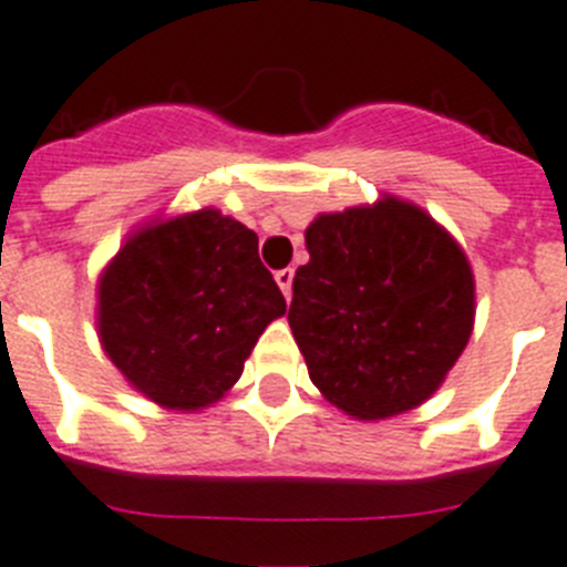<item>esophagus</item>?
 <instances>
[{
  "label": "esophagus",
  "instance_id": "34e87169",
  "mask_svg": "<svg viewBox=\"0 0 567 567\" xmlns=\"http://www.w3.org/2000/svg\"><path fill=\"white\" fill-rule=\"evenodd\" d=\"M277 285L282 288L285 296H290V290H293V268H282V271H277Z\"/></svg>",
  "mask_w": 567,
  "mask_h": 567
}]
</instances>
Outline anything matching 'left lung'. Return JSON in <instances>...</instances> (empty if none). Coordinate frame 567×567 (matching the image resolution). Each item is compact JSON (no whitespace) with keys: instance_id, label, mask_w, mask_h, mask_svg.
I'll use <instances>...</instances> for the list:
<instances>
[{"instance_id":"1","label":"left lung","mask_w":567,"mask_h":567,"mask_svg":"<svg viewBox=\"0 0 567 567\" xmlns=\"http://www.w3.org/2000/svg\"><path fill=\"white\" fill-rule=\"evenodd\" d=\"M288 321L310 381L361 421L423 404L463 353L474 277L455 239L395 197L319 214Z\"/></svg>"}]
</instances>
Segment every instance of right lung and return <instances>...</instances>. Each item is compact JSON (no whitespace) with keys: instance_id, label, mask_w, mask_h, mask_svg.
I'll list each match as a JSON object with an SVG mask.
<instances>
[{"instance_id":"1","label":"right lung","mask_w":567,"mask_h":567,"mask_svg":"<svg viewBox=\"0 0 567 567\" xmlns=\"http://www.w3.org/2000/svg\"><path fill=\"white\" fill-rule=\"evenodd\" d=\"M285 296L259 239L214 208L132 234L99 282L101 344L137 392L200 410L231 390Z\"/></svg>"}]
</instances>
